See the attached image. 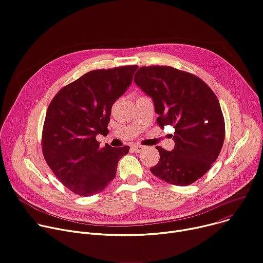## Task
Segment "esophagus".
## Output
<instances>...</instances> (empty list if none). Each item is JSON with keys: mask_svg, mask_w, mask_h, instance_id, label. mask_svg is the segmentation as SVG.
Masks as SVG:
<instances>
[{"mask_svg": "<svg viewBox=\"0 0 263 263\" xmlns=\"http://www.w3.org/2000/svg\"><path fill=\"white\" fill-rule=\"evenodd\" d=\"M132 149H133L134 152L139 153V152H141V151H144L145 147H144V146H140V145H134V146H132Z\"/></svg>", "mask_w": 263, "mask_h": 263, "instance_id": "34e87169", "label": "esophagus"}]
</instances>
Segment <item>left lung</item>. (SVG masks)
<instances>
[{
  "instance_id": "left-lung-1",
  "label": "left lung",
  "mask_w": 263,
  "mask_h": 263,
  "mask_svg": "<svg viewBox=\"0 0 263 263\" xmlns=\"http://www.w3.org/2000/svg\"><path fill=\"white\" fill-rule=\"evenodd\" d=\"M134 82L153 99L158 126L175 129L172 151L156 147L160 158L152 174L175 185L195 182L223 146L226 125L217 97L198 77L170 66L140 67Z\"/></svg>"
}]
</instances>
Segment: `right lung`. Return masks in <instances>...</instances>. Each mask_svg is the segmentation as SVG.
<instances>
[{"mask_svg":"<svg viewBox=\"0 0 263 263\" xmlns=\"http://www.w3.org/2000/svg\"><path fill=\"white\" fill-rule=\"evenodd\" d=\"M136 65L99 69L64 86L47 109L42 132L44 158L57 178L80 196L99 194L115 178L129 147H100L111 108L132 83Z\"/></svg>","mask_w":263,"mask_h":263,"instance_id":"obj_1","label":"right lung"}]
</instances>
